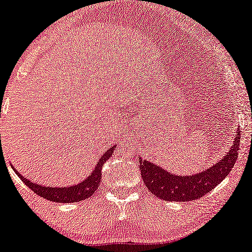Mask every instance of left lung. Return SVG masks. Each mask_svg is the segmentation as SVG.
Masks as SVG:
<instances>
[{"mask_svg": "<svg viewBox=\"0 0 252 252\" xmlns=\"http://www.w3.org/2000/svg\"><path fill=\"white\" fill-rule=\"evenodd\" d=\"M240 132L237 131L233 145L226 156L207 170L190 176L168 172L154 162L139 157L141 176L147 189L164 201L188 202L212 191L231 172L238 158Z\"/></svg>", "mask_w": 252, "mask_h": 252, "instance_id": "obj_1", "label": "left lung"}]
</instances>
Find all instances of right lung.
Instances as JSON below:
<instances>
[{
  "label": "right lung",
  "mask_w": 252,
  "mask_h": 252,
  "mask_svg": "<svg viewBox=\"0 0 252 252\" xmlns=\"http://www.w3.org/2000/svg\"><path fill=\"white\" fill-rule=\"evenodd\" d=\"M116 145L112 146L111 148L107 149L106 152H104L103 156L100 157V159L96 162L94 170L92 171V173H90V176L87 178L84 179L82 182H80L79 184L71 185V187H63V188H56V187H44V185H39L34 182L29 181L26 179V177L21 176L20 173L16 170H14L16 172V175L21 178V181L24 182L32 191H34L37 195H39L40 197L45 198V200L52 201V202H59V203H71V202H79V201L86 200L90 196H92L95 192V190L98 189V187L100 185L101 181V167L105 164L107 159H110L112 156L113 151H115ZM13 167V166H12Z\"/></svg>",
  "instance_id": "1"
}]
</instances>
